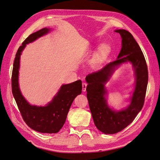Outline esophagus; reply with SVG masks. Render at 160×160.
Masks as SVG:
<instances>
[{"label": "esophagus", "mask_w": 160, "mask_h": 160, "mask_svg": "<svg viewBox=\"0 0 160 160\" xmlns=\"http://www.w3.org/2000/svg\"><path fill=\"white\" fill-rule=\"evenodd\" d=\"M87 85H88V84H87L86 83H83V84H82V87H83V91H86V88H87Z\"/></svg>", "instance_id": "esophagus-1"}]
</instances>
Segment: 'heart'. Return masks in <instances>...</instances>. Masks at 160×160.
Returning a JSON list of instances; mask_svg holds the SVG:
<instances>
[{"label": "heart", "instance_id": "b5f03b06", "mask_svg": "<svg viewBox=\"0 0 160 160\" xmlns=\"http://www.w3.org/2000/svg\"><path fill=\"white\" fill-rule=\"evenodd\" d=\"M111 51V47L108 43H103L99 49L98 58L99 60H102L107 57Z\"/></svg>", "mask_w": 160, "mask_h": 160}]
</instances>
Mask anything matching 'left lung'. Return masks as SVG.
<instances>
[{
	"label": "left lung",
	"mask_w": 160,
	"mask_h": 160,
	"mask_svg": "<svg viewBox=\"0 0 160 160\" xmlns=\"http://www.w3.org/2000/svg\"><path fill=\"white\" fill-rule=\"evenodd\" d=\"M115 32L119 33L122 38V49L117 59L85 78L88 83L87 97L92 118L97 128L105 134L118 133L133 122L143 106L148 82L146 61L133 35L125 29H117ZM128 62L132 64L134 71V90L128 107L115 110L107 103L105 84L119 66Z\"/></svg>",
	"instance_id": "8db88e82"
}]
</instances>
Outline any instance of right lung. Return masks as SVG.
<instances>
[{"label": "right lung", "instance_id": "right-lung-1", "mask_svg": "<svg viewBox=\"0 0 160 160\" xmlns=\"http://www.w3.org/2000/svg\"><path fill=\"white\" fill-rule=\"evenodd\" d=\"M51 31L50 28H43L32 33L18 48L13 64L12 92L23 120L28 127L40 133H56L65 124L72 101L81 93V81L62 85L52 99L45 106L31 105L22 95L18 83L20 58L22 51L28 43L47 35Z\"/></svg>", "mask_w": 160, "mask_h": 160}]
</instances>
